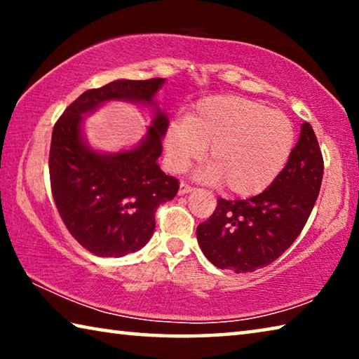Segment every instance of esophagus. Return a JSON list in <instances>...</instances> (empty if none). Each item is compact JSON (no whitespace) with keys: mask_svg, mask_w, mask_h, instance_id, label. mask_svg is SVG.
<instances>
[{"mask_svg":"<svg viewBox=\"0 0 359 359\" xmlns=\"http://www.w3.org/2000/svg\"><path fill=\"white\" fill-rule=\"evenodd\" d=\"M194 188L191 185L185 184V182H182L180 187H179V194H187V193H191Z\"/></svg>","mask_w":359,"mask_h":359,"instance_id":"esophagus-1","label":"esophagus"}]
</instances>
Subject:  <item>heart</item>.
I'll return each instance as SVG.
<instances>
[{"mask_svg": "<svg viewBox=\"0 0 359 359\" xmlns=\"http://www.w3.org/2000/svg\"><path fill=\"white\" fill-rule=\"evenodd\" d=\"M209 148L201 177L223 184L233 196H255L269 188L288 163L294 133L282 112L241 96L217 95L198 101L187 118L169 125L168 165L184 171Z\"/></svg>", "mask_w": 359, "mask_h": 359, "instance_id": "obj_1", "label": "heart"}]
</instances>
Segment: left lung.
<instances>
[{"label":"left lung","mask_w":359,"mask_h":359,"mask_svg":"<svg viewBox=\"0 0 359 359\" xmlns=\"http://www.w3.org/2000/svg\"><path fill=\"white\" fill-rule=\"evenodd\" d=\"M323 156L311 123L269 188L248 199H218L209 220L196 228L198 244L212 264L236 274L271 264L301 234L317 201Z\"/></svg>","instance_id":"obj_1"}]
</instances>
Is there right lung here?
Listing matches in <instances>:
<instances>
[{
	"label": "right lung",
	"instance_id": "1",
	"mask_svg": "<svg viewBox=\"0 0 359 359\" xmlns=\"http://www.w3.org/2000/svg\"><path fill=\"white\" fill-rule=\"evenodd\" d=\"M165 79L114 81L83 92L53 126L48 172L53 201L79 244L98 257L137 252L155 231L158 205L177 194L179 180L158 166L169 120L155 95ZM107 100L142 102L156 118L136 148L117 154L93 151L81 135L83 115Z\"/></svg>",
	"mask_w": 359,
	"mask_h": 359
}]
</instances>
